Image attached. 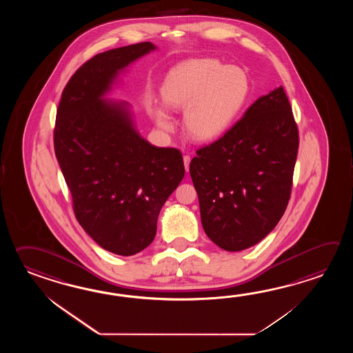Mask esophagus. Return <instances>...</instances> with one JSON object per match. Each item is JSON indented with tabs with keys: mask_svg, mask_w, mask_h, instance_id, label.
Masks as SVG:
<instances>
[{
	"mask_svg": "<svg viewBox=\"0 0 353 353\" xmlns=\"http://www.w3.org/2000/svg\"><path fill=\"white\" fill-rule=\"evenodd\" d=\"M183 160H184V166H185V170L189 172V164H190V157L189 155H184L183 157Z\"/></svg>",
	"mask_w": 353,
	"mask_h": 353,
	"instance_id": "obj_1",
	"label": "esophagus"
}]
</instances>
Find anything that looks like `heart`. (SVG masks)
<instances>
[{
  "mask_svg": "<svg viewBox=\"0 0 353 353\" xmlns=\"http://www.w3.org/2000/svg\"><path fill=\"white\" fill-rule=\"evenodd\" d=\"M168 107L185 110L184 128L196 141H212L237 120L250 93L248 75L239 67L216 59H190L172 69L161 84ZM160 128L170 131L174 121L164 108H155Z\"/></svg>",
  "mask_w": 353,
  "mask_h": 353,
  "instance_id": "b5f03b06",
  "label": "heart"
}]
</instances>
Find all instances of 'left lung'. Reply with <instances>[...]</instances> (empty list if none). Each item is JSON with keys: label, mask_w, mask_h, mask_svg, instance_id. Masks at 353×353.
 <instances>
[{"label": "left lung", "mask_w": 353, "mask_h": 353, "mask_svg": "<svg viewBox=\"0 0 353 353\" xmlns=\"http://www.w3.org/2000/svg\"><path fill=\"white\" fill-rule=\"evenodd\" d=\"M298 126L283 87L256 99L217 141L196 150L189 172L204 232L242 251L278 225L292 194Z\"/></svg>", "instance_id": "left-lung-1"}]
</instances>
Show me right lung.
Masks as SVG:
<instances>
[{
  "label": "right lung",
  "mask_w": 353,
  "mask_h": 353,
  "mask_svg": "<svg viewBox=\"0 0 353 353\" xmlns=\"http://www.w3.org/2000/svg\"><path fill=\"white\" fill-rule=\"evenodd\" d=\"M155 49L145 41L94 55L72 75L57 111L54 150L75 217L116 255L150 245L160 210L185 174L178 149L148 143L128 102L105 98L120 72Z\"/></svg>",
  "instance_id": "right-lung-1"
}]
</instances>
